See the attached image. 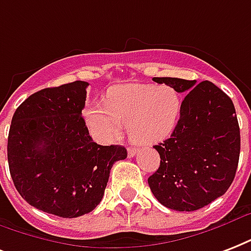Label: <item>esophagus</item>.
<instances>
[{
    "instance_id": "34e87169",
    "label": "esophagus",
    "mask_w": 251,
    "mask_h": 251,
    "mask_svg": "<svg viewBox=\"0 0 251 251\" xmlns=\"http://www.w3.org/2000/svg\"><path fill=\"white\" fill-rule=\"evenodd\" d=\"M137 152H138V150H137V149H134V147H129V149H127V155H129L130 158L135 155Z\"/></svg>"
}]
</instances>
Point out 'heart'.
<instances>
[{
	"label": "heart",
	"instance_id": "b5f03b06",
	"mask_svg": "<svg viewBox=\"0 0 251 251\" xmlns=\"http://www.w3.org/2000/svg\"><path fill=\"white\" fill-rule=\"evenodd\" d=\"M180 96L171 87L129 84L112 88L105 104H93L87 110V121L102 142L121 135L127 124L131 141L142 146L159 142L171 133L180 114Z\"/></svg>",
	"mask_w": 251,
	"mask_h": 251
}]
</instances>
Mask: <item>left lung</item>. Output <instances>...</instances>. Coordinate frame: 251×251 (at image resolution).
<instances>
[{
    "label": "left lung",
    "mask_w": 251,
    "mask_h": 251,
    "mask_svg": "<svg viewBox=\"0 0 251 251\" xmlns=\"http://www.w3.org/2000/svg\"><path fill=\"white\" fill-rule=\"evenodd\" d=\"M152 80L185 97L171 137L154 146L160 166L149 185L162 205L198 210L223 196L236 176L241 149L236 109L230 97L208 80Z\"/></svg>",
    "instance_id": "1"
}]
</instances>
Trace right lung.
<instances>
[{
    "mask_svg": "<svg viewBox=\"0 0 251 251\" xmlns=\"http://www.w3.org/2000/svg\"><path fill=\"white\" fill-rule=\"evenodd\" d=\"M87 81L46 88L15 110L7 162L19 195L36 209L74 219L89 213L104 196L109 174L125 159L124 146L93 142L81 110Z\"/></svg>",
    "mask_w": 251,
    "mask_h": 251,
    "instance_id": "obj_1",
    "label": "right lung"
}]
</instances>
